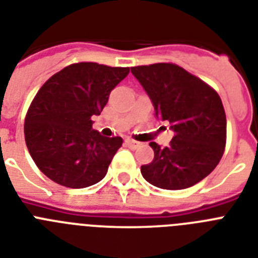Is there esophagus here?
Wrapping results in <instances>:
<instances>
[{"mask_svg": "<svg viewBox=\"0 0 258 258\" xmlns=\"http://www.w3.org/2000/svg\"><path fill=\"white\" fill-rule=\"evenodd\" d=\"M125 145H126L127 148L137 149L138 146H140V142L134 141V140H131V138H126V140H125Z\"/></svg>", "mask_w": 258, "mask_h": 258, "instance_id": "obj_1", "label": "esophagus"}]
</instances>
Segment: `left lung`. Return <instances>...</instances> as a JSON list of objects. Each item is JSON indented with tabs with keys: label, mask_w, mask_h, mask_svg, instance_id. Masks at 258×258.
<instances>
[{
	"label": "left lung",
	"mask_w": 258,
	"mask_h": 258,
	"mask_svg": "<svg viewBox=\"0 0 258 258\" xmlns=\"http://www.w3.org/2000/svg\"><path fill=\"white\" fill-rule=\"evenodd\" d=\"M131 70L152 100L157 118L169 122L174 132L166 148L150 142L154 159L141 166L142 176L163 190L197 184L224 153L227 120L220 97L203 80L172 63Z\"/></svg>",
	"instance_id": "8db88e82"
}]
</instances>
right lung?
<instances>
[{"instance_id":"1","label":"right lung","mask_w":258,"mask_h":258,"mask_svg":"<svg viewBox=\"0 0 258 258\" xmlns=\"http://www.w3.org/2000/svg\"><path fill=\"white\" fill-rule=\"evenodd\" d=\"M129 67L83 61L63 68L40 87L25 118V140L35 165L57 184L84 188L100 182L121 137H104L92 129L110 91Z\"/></svg>"}]
</instances>
